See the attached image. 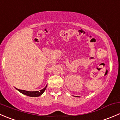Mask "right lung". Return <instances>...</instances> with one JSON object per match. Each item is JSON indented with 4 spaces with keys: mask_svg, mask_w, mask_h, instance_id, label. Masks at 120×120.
Here are the masks:
<instances>
[{
    "mask_svg": "<svg viewBox=\"0 0 120 120\" xmlns=\"http://www.w3.org/2000/svg\"><path fill=\"white\" fill-rule=\"evenodd\" d=\"M47 86L43 88V89L41 90L40 91H26V90H19L16 88V90H17L19 92H20L21 93L23 94L24 95H26L27 96H30V97H39V96H41L44 92H45V90H46Z\"/></svg>",
    "mask_w": 120,
    "mask_h": 120,
    "instance_id": "add662e5",
    "label": "right lung"
}]
</instances>
